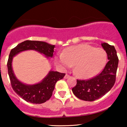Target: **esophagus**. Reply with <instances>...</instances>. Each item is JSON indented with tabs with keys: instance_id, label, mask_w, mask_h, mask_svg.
<instances>
[{
	"instance_id": "esophagus-1",
	"label": "esophagus",
	"mask_w": 127,
	"mask_h": 127,
	"mask_svg": "<svg viewBox=\"0 0 127 127\" xmlns=\"http://www.w3.org/2000/svg\"><path fill=\"white\" fill-rule=\"evenodd\" d=\"M68 77H69V75H67V74H66V75L64 76V79H67Z\"/></svg>"
}]
</instances>
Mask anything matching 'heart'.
Masks as SVG:
<instances>
[{
	"instance_id": "heart-1",
	"label": "heart",
	"mask_w": 127,
	"mask_h": 127,
	"mask_svg": "<svg viewBox=\"0 0 127 127\" xmlns=\"http://www.w3.org/2000/svg\"><path fill=\"white\" fill-rule=\"evenodd\" d=\"M55 60L63 68H70L75 65L76 75L86 79L97 75L105 66L107 54L103 48L81 43L67 47L63 53L57 54Z\"/></svg>"
}]
</instances>
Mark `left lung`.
I'll return each instance as SVG.
<instances>
[{
  "label": "left lung",
  "mask_w": 127,
  "mask_h": 127,
  "mask_svg": "<svg viewBox=\"0 0 127 127\" xmlns=\"http://www.w3.org/2000/svg\"><path fill=\"white\" fill-rule=\"evenodd\" d=\"M101 46L109 60L104 69L98 75L87 81L77 80L76 85L72 88L74 95L84 101H92L101 98L115 84L119 61L116 51L114 46L107 43H102Z\"/></svg>",
  "instance_id": "left-lung-1"
}]
</instances>
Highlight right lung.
I'll return each instance as SVG.
<instances>
[{
  "mask_svg": "<svg viewBox=\"0 0 127 127\" xmlns=\"http://www.w3.org/2000/svg\"><path fill=\"white\" fill-rule=\"evenodd\" d=\"M54 48L55 45L45 42L26 40L19 43L11 51L7 66L11 85L14 91L26 101L34 104H41L48 100L52 96L56 82L63 78L65 74L50 70L41 82L34 85H27L19 81L15 76L12 67L13 57L22 51L35 50L46 57L51 58L53 57Z\"/></svg>",
  "mask_w": 127,
  "mask_h": 127,
  "instance_id": "obj_1",
  "label": "right lung"
}]
</instances>
